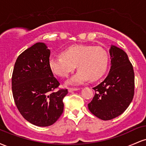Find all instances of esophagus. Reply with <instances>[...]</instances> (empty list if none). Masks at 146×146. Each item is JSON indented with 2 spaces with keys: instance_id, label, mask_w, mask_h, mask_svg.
<instances>
[{
  "instance_id": "34e87169",
  "label": "esophagus",
  "mask_w": 146,
  "mask_h": 146,
  "mask_svg": "<svg viewBox=\"0 0 146 146\" xmlns=\"http://www.w3.org/2000/svg\"><path fill=\"white\" fill-rule=\"evenodd\" d=\"M80 90V88H68V92H70V93H71V92L73 91H76V90Z\"/></svg>"
}]
</instances>
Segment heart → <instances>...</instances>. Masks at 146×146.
Wrapping results in <instances>:
<instances>
[{
    "instance_id": "heart-1",
    "label": "heart",
    "mask_w": 146,
    "mask_h": 146,
    "mask_svg": "<svg viewBox=\"0 0 146 146\" xmlns=\"http://www.w3.org/2000/svg\"><path fill=\"white\" fill-rule=\"evenodd\" d=\"M61 55L51 57L48 65L52 73L61 78L67 77L77 65L79 70L68 80V84H81L90 78L98 80L104 74L108 65V54L101 46L73 45Z\"/></svg>"
}]
</instances>
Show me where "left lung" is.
<instances>
[{
    "label": "left lung",
    "mask_w": 146,
    "mask_h": 146,
    "mask_svg": "<svg viewBox=\"0 0 146 146\" xmlns=\"http://www.w3.org/2000/svg\"><path fill=\"white\" fill-rule=\"evenodd\" d=\"M109 73L93 88L95 94L88 109L102 120L119 116L131 103L135 92V73L128 55L121 48L111 45L109 49Z\"/></svg>",
    "instance_id": "left-lung-1"
}]
</instances>
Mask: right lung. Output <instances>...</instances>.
Segmentation results:
<instances>
[{
  "instance_id": "obj_1",
  "label": "right lung",
  "mask_w": 146,
  "mask_h": 146,
  "mask_svg": "<svg viewBox=\"0 0 146 146\" xmlns=\"http://www.w3.org/2000/svg\"><path fill=\"white\" fill-rule=\"evenodd\" d=\"M51 51L37 42L18 57L11 85L15 104L25 119L38 126L51 125L63 113L67 89L56 90L60 83L48 65Z\"/></svg>"
}]
</instances>
